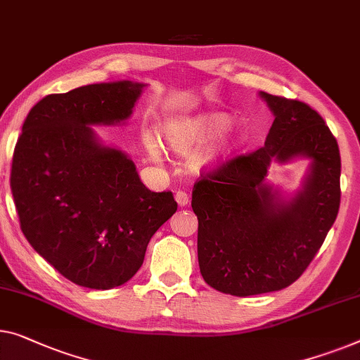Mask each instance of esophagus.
Wrapping results in <instances>:
<instances>
[{
  "instance_id": "esophagus-1",
  "label": "esophagus",
  "mask_w": 360,
  "mask_h": 360,
  "mask_svg": "<svg viewBox=\"0 0 360 360\" xmlns=\"http://www.w3.org/2000/svg\"><path fill=\"white\" fill-rule=\"evenodd\" d=\"M175 201H176V205H179V206H186V205H188L190 198H188V195H186L185 191L179 190V191L175 193Z\"/></svg>"
}]
</instances>
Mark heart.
<instances>
[{"mask_svg":"<svg viewBox=\"0 0 360 360\" xmlns=\"http://www.w3.org/2000/svg\"><path fill=\"white\" fill-rule=\"evenodd\" d=\"M232 117L224 112H206L195 117L170 120L164 124V139L165 144L180 155L195 153V150L205 148L206 144L214 141L216 138L231 127ZM243 143L242 129H233L227 133L214 149L207 150L205 154H196L191 158V165L195 169H205L216 164L224 155L231 154ZM146 149L153 158H158V144L154 138L148 136L144 139Z\"/></svg>","mask_w":360,"mask_h":360,"instance_id":"obj_1","label":"heart"}]
</instances>
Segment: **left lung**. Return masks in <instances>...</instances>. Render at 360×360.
I'll return each instance as SVG.
<instances>
[{"label": "left lung", "mask_w": 360, "mask_h": 360, "mask_svg": "<svg viewBox=\"0 0 360 360\" xmlns=\"http://www.w3.org/2000/svg\"><path fill=\"white\" fill-rule=\"evenodd\" d=\"M274 122L263 148L237 155L193 188L202 279L237 297L274 292L302 276L336 221L341 155L336 138L304 102L259 92ZM311 159L304 185L285 200L264 181L273 160Z\"/></svg>", "instance_id": "left-lung-1"}]
</instances>
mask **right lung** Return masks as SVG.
Here are the masks:
<instances>
[{
	"instance_id": "right-lung-1",
	"label": "right lung",
	"mask_w": 360,
	"mask_h": 360,
	"mask_svg": "<svg viewBox=\"0 0 360 360\" xmlns=\"http://www.w3.org/2000/svg\"><path fill=\"white\" fill-rule=\"evenodd\" d=\"M144 87L117 81L50 94L29 112L15 144L11 191L22 233L82 288L131 279L150 237L176 211L172 191L146 188L133 160L92 129L131 117Z\"/></svg>"
}]
</instances>
